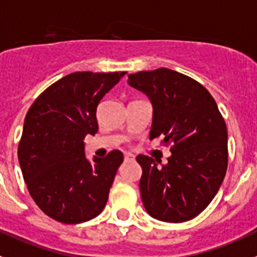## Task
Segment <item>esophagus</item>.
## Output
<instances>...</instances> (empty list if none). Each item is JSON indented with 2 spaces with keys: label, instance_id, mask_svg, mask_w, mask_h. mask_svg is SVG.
<instances>
[{
  "label": "esophagus",
  "instance_id": "1",
  "mask_svg": "<svg viewBox=\"0 0 257 257\" xmlns=\"http://www.w3.org/2000/svg\"><path fill=\"white\" fill-rule=\"evenodd\" d=\"M124 160H125V161L134 160V155L133 154H129V152H125V154H124Z\"/></svg>",
  "mask_w": 257,
  "mask_h": 257
}]
</instances>
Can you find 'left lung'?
I'll use <instances>...</instances> for the list:
<instances>
[{
	"label": "left lung",
	"instance_id": "obj_1",
	"mask_svg": "<svg viewBox=\"0 0 257 257\" xmlns=\"http://www.w3.org/2000/svg\"><path fill=\"white\" fill-rule=\"evenodd\" d=\"M131 87L154 107L150 140L170 145L168 164L138 155L141 196L152 218L183 223L218 193L228 168V132L218 105L202 84L166 68L129 74Z\"/></svg>",
	"mask_w": 257,
	"mask_h": 257
}]
</instances>
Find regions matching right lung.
<instances>
[{
	"mask_svg": "<svg viewBox=\"0 0 257 257\" xmlns=\"http://www.w3.org/2000/svg\"><path fill=\"white\" fill-rule=\"evenodd\" d=\"M124 74L71 73L28 110L18 147L23 178L39 209L60 223L91 220L107 202L123 154L114 150L91 163L84 138L97 133V106Z\"/></svg>",
	"mask_w": 257,
	"mask_h": 257,
	"instance_id": "add662e5",
	"label": "right lung"
}]
</instances>
